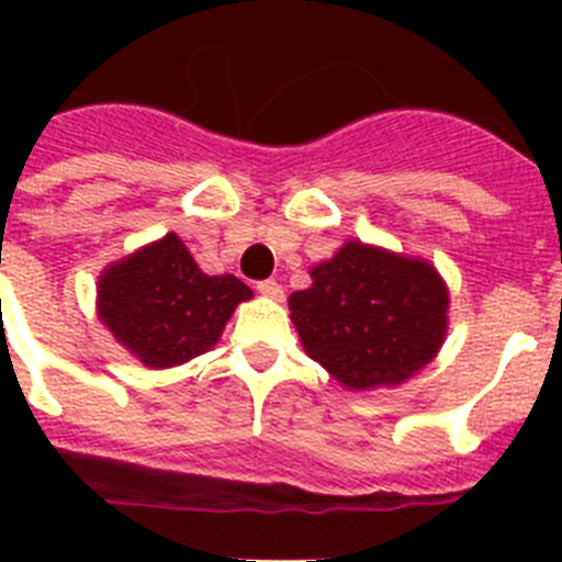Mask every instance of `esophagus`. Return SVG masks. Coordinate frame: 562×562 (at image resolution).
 <instances>
[{"mask_svg":"<svg viewBox=\"0 0 562 562\" xmlns=\"http://www.w3.org/2000/svg\"><path fill=\"white\" fill-rule=\"evenodd\" d=\"M256 290L261 292V295H267V297H276V301H281V297H284V290H281V284H278V281H258L256 284Z\"/></svg>","mask_w":562,"mask_h":562,"instance_id":"obj_1","label":"esophagus"}]
</instances>
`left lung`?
I'll use <instances>...</instances> for the list:
<instances>
[{
	"mask_svg": "<svg viewBox=\"0 0 562 562\" xmlns=\"http://www.w3.org/2000/svg\"><path fill=\"white\" fill-rule=\"evenodd\" d=\"M290 312L306 355L351 391L400 385L448 335V286L422 258L346 241L310 270Z\"/></svg>",
	"mask_w": 562,
	"mask_h": 562,
	"instance_id": "left-lung-1",
	"label": "left lung"
}]
</instances>
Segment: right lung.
<instances>
[{"mask_svg":"<svg viewBox=\"0 0 562 562\" xmlns=\"http://www.w3.org/2000/svg\"><path fill=\"white\" fill-rule=\"evenodd\" d=\"M250 297L236 276H205L182 238L168 233L103 270L98 315L143 366L171 369L211 351Z\"/></svg>","mask_w":562,"mask_h":562,"instance_id":"add662e5","label":"right lung"}]
</instances>
